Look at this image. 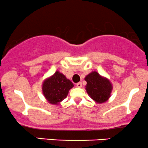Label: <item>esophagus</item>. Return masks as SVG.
I'll list each match as a JSON object with an SVG mask.
<instances>
[{
  "mask_svg": "<svg viewBox=\"0 0 148 148\" xmlns=\"http://www.w3.org/2000/svg\"><path fill=\"white\" fill-rule=\"evenodd\" d=\"M76 86H77L78 88L82 87V84H81V82H79V83H78V84H76Z\"/></svg>",
  "mask_w": 148,
  "mask_h": 148,
  "instance_id": "34e87169",
  "label": "esophagus"
}]
</instances>
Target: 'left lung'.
I'll list each match as a JSON object with an SVG mask.
<instances>
[{
    "mask_svg": "<svg viewBox=\"0 0 148 148\" xmlns=\"http://www.w3.org/2000/svg\"><path fill=\"white\" fill-rule=\"evenodd\" d=\"M85 81L87 82L86 86V92L95 102L104 103L109 99L113 86L107 78L103 77L94 71L85 77Z\"/></svg>",
    "mask_w": 148,
    "mask_h": 148,
    "instance_id": "1",
    "label": "left lung"
}]
</instances>
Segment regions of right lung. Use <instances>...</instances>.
<instances>
[{
	"mask_svg": "<svg viewBox=\"0 0 148 148\" xmlns=\"http://www.w3.org/2000/svg\"><path fill=\"white\" fill-rule=\"evenodd\" d=\"M74 87L70 80L56 71L54 74L46 79L42 84V93L49 103L58 105L67 97L69 90Z\"/></svg>",
	"mask_w": 148,
	"mask_h": 148,
	"instance_id": "obj_1",
	"label": "right lung"
}]
</instances>
